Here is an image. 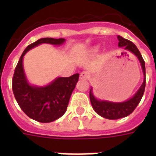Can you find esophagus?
Wrapping results in <instances>:
<instances>
[{
	"label": "esophagus",
	"instance_id": "34e87169",
	"mask_svg": "<svg viewBox=\"0 0 156 156\" xmlns=\"http://www.w3.org/2000/svg\"><path fill=\"white\" fill-rule=\"evenodd\" d=\"M90 78V73L87 71H83L80 73V79L82 80H87Z\"/></svg>",
	"mask_w": 156,
	"mask_h": 156
}]
</instances>
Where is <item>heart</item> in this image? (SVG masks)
I'll return each mask as SVG.
<instances>
[{
    "instance_id": "obj_1",
    "label": "heart",
    "mask_w": 156,
    "mask_h": 156,
    "mask_svg": "<svg viewBox=\"0 0 156 156\" xmlns=\"http://www.w3.org/2000/svg\"><path fill=\"white\" fill-rule=\"evenodd\" d=\"M99 50H100V48H99V47L94 48H93V49L91 50V52H90V53H91V54L96 53V52H99Z\"/></svg>"
}]
</instances>
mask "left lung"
Returning a JSON list of instances; mask_svg holds the SVG:
<instances>
[{
  "label": "left lung",
  "instance_id": "obj_1",
  "mask_svg": "<svg viewBox=\"0 0 156 156\" xmlns=\"http://www.w3.org/2000/svg\"><path fill=\"white\" fill-rule=\"evenodd\" d=\"M117 39L119 40L118 47L123 48L124 49L132 52L138 57V61L140 62L142 69H143L144 78H143V84L139 87L138 91L133 95V97H131L130 99H129L124 102H111V101H108V100H99L93 94L92 87L90 88V100L93 109L100 116L106 119H109V120L123 118V117H126L132 113L133 110L136 108V107L138 106V104H139L141 99L143 97L146 86L145 61L143 60L139 50L136 47V45L129 40H126L120 35H117Z\"/></svg>",
  "mask_w": 156,
  "mask_h": 156
}]
</instances>
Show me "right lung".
I'll use <instances>...</instances> for the list:
<instances>
[{
  "mask_svg": "<svg viewBox=\"0 0 156 156\" xmlns=\"http://www.w3.org/2000/svg\"><path fill=\"white\" fill-rule=\"evenodd\" d=\"M65 39L42 38L26 48L14 70L12 88L18 105L30 118L42 123L56 121L66 112L71 94L78 83L79 73L70 77H57L46 86L31 85L23 69V56L41 44H63Z\"/></svg>",
  "mask_w": 156,
  "mask_h": 156,
  "instance_id": "add662e5",
  "label": "right lung"
}]
</instances>
